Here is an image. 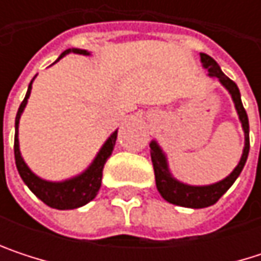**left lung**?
Wrapping results in <instances>:
<instances>
[{
  "label": "left lung",
  "mask_w": 261,
  "mask_h": 261,
  "mask_svg": "<svg viewBox=\"0 0 261 261\" xmlns=\"http://www.w3.org/2000/svg\"><path fill=\"white\" fill-rule=\"evenodd\" d=\"M199 56H201L202 68H205L208 71V77L218 79V81L231 95L236 112L239 115V121H240L243 133H245V146H243L240 162L237 163V166L228 177H225L221 181L208 184V186H192V184H186V182L177 180L171 174L165 151L157 143V140H151V143H149L151 160H152V166H154L155 186H157L159 193L168 202L175 204V205H181V207H189V208H204V207H210L215 202H218V199L233 186V182L240 175V172L246 163L248 152H249V122H248V115H246L243 104H242V99H240V92H239L237 84L221 71L219 65L210 56H207L204 53H201Z\"/></svg>",
  "instance_id": "8db88e82"
}]
</instances>
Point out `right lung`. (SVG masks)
Segmentation results:
<instances>
[{"label":"right lung","instance_id":"obj_1","mask_svg":"<svg viewBox=\"0 0 261 261\" xmlns=\"http://www.w3.org/2000/svg\"><path fill=\"white\" fill-rule=\"evenodd\" d=\"M69 53L80 54V56H90V53L86 51V49L69 48V49L63 51L56 62H59L62 57H65ZM34 79L31 80L30 84H28L25 98L21 102V106L18 109V113H16V119H15V162H16L18 172H19L22 181L28 186V189L40 201H43L46 205H49L51 208H57V210L79 208V207L86 205L87 202H90L96 196V193H98V190L101 187L104 165H106L107 159L112 155L115 143H116L118 130L113 131L110 134V137L104 142V145L98 151L93 162L87 166L86 171H83L79 175H75L72 178H68V180H63V181H48V180H43V178L37 177L24 162V159L21 155V149H19V139H18L19 119H21V115H22L27 102H28V98H30V93H31V84H33Z\"/></svg>","mask_w":261,"mask_h":261}]
</instances>
